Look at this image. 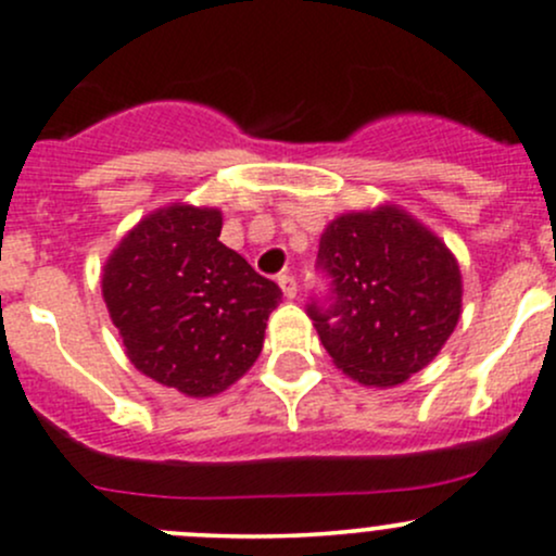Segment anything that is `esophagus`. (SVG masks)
I'll list each match as a JSON object with an SVG mask.
<instances>
[{
    "label": "esophagus",
    "instance_id": "obj_1",
    "mask_svg": "<svg viewBox=\"0 0 556 556\" xmlns=\"http://www.w3.org/2000/svg\"><path fill=\"white\" fill-rule=\"evenodd\" d=\"M277 282H279V288H282L285 298H295L298 295V282H295L293 274H279Z\"/></svg>",
    "mask_w": 556,
    "mask_h": 556
}]
</instances>
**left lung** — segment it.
I'll list each match as a JSON object with an SVG mask.
<instances>
[{
	"mask_svg": "<svg viewBox=\"0 0 556 556\" xmlns=\"http://www.w3.org/2000/svg\"><path fill=\"white\" fill-rule=\"evenodd\" d=\"M327 279L306 314L338 367L365 386H396L429 365L460 317V271L429 229L396 207L349 213L319 239Z\"/></svg>",
	"mask_w": 556,
	"mask_h": 556,
	"instance_id": "left-lung-1",
	"label": "left lung"
}]
</instances>
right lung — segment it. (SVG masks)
Wrapping results in <instances>:
<instances>
[{"label":"right lung","mask_w":556,"mask_h":556,"mask_svg":"<svg viewBox=\"0 0 556 556\" xmlns=\"http://www.w3.org/2000/svg\"><path fill=\"white\" fill-rule=\"evenodd\" d=\"M218 210L173 204L122 239L103 268V301L143 376L186 396H213L248 372L268 314L282 301L220 242Z\"/></svg>","instance_id":"1"}]
</instances>
